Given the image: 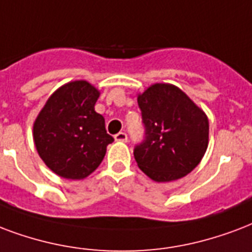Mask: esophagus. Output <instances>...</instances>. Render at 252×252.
Wrapping results in <instances>:
<instances>
[{"instance_id":"34e87169","label":"esophagus","mask_w":252,"mask_h":252,"mask_svg":"<svg viewBox=\"0 0 252 252\" xmlns=\"http://www.w3.org/2000/svg\"><path fill=\"white\" fill-rule=\"evenodd\" d=\"M115 140L118 143H126L128 141V136H126V132H119L118 134H115Z\"/></svg>"}]
</instances>
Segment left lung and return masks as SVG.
<instances>
[{
    "instance_id": "left-lung-1",
    "label": "left lung",
    "mask_w": 252,
    "mask_h": 252,
    "mask_svg": "<svg viewBox=\"0 0 252 252\" xmlns=\"http://www.w3.org/2000/svg\"><path fill=\"white\" fill-rule=\"evenodd\" d=\"M145 140L134 148V160L148 177L170 182L189 174L209 145V119L185 92L155 83L137 95Z\"/></svg>"
}]
</instances>
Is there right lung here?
Masks as SVG:
<instances>
[{
    "label": "right lung",
    "instance_id": "obj_1",
    "mask_svg": "<svg viewBox=\"0 0 252 252\" xmlns=\"http://www.w3.org/2000/svg\"><path fill=\"white\" fill-rule=\"evenodd\" d=\"M100 91L87 80H72L51 94L32 126V139L46 166L66 180L88 177L113 141L104 118L95 111Z\"/></svg>",
    "mask_w": 252,
    "mask_h": 252
}]
</instances>
